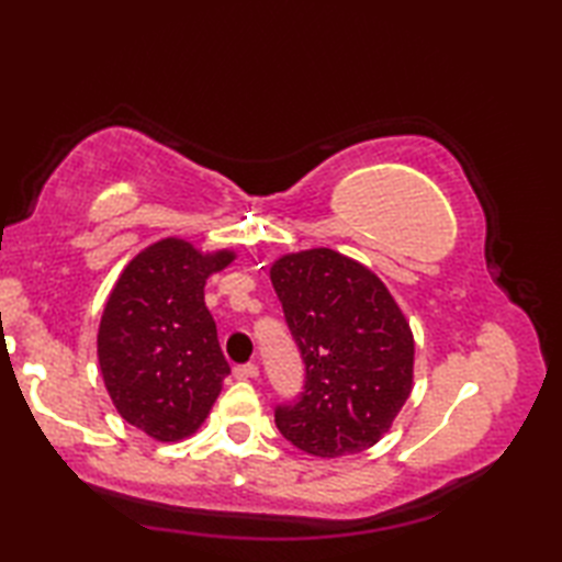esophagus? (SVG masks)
<instances>
[{
  "mask_svg": "<svg viewBox=\"0 0 562 562\" xmlns=\"http://www.w3.org/2000/svg\"><path fill=\"white\" fill-rule=\"evenodd\" d=\"M260 374V369H258V364H238V367H234V376L236 379H256Z\"/></svg>",
  "mask_w": 562,
  "mask_h": 562,
  "instance_id": "obj_1",
  "label": "esophagus"
}]
</instances>
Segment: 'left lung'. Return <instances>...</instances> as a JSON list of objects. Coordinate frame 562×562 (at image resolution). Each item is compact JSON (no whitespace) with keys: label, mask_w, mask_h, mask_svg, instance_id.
Segmentation results:
<instances>
[{"label":"left lung","mask_w":562,"mask_h":562,"mask_svg":"<svg viewBox=\"0 0 562 562\" xmlns=\"http://www.w3.org/2000/svg\"><path fill=\"white\" fill-rule=\"evenodd\" d=\"M270 280L306 364L304 391L274 408V425L321 459L374 447L413 391L415 342L401 306L372 270L333 248L278 258Z\"/></svg>","instance_id":"obj_1"}]
</instances>
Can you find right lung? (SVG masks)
Returning <instances> with one entry per match:
<instances>
[{
  "label": "right lung",
  "instance_id": "right-lung-1",
  "mask_svg": "<svg viewBox=\"0 0 562 562\" xmlns=\"http://www.w3.org/2000/svg\"><path fill=\"white\" fill-rule=\"evenodd\" d=\"M236 258L161 238L127 262L105 302L99 367L125 423L157 441L186 439L205 423L226 364L205 306V282Z\"/></svg>",
  "mask_w": 562,
  "mask_h": 562
}]
</instances>
